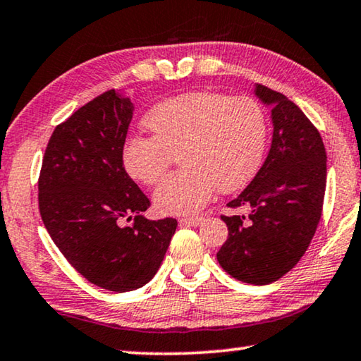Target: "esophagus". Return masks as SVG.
Masks as SVG:
<instances>
[{"instance_id":"34e87169","label":"esophagus","mask_w":361,"mask_h":361,"mask_svg":"<svg viewBox=\"0 0 361 361\" xmlns=\"http://www.w3.org/2000/svg\"><path fill=\"white\" fill-rule=\"evenodd\" d=\"M202 217H183L180 219V225H191V227H197L202 224Z\"/></svg>"}]
</instances>
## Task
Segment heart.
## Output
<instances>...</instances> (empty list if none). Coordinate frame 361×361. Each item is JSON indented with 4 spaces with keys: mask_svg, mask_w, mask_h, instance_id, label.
Instances as JSON below:
<instances>
[{
    "mask_svg": "<svg viewBox=\"0 0 361 361\" xmlns=\"http://www.w3.org/2000/svg\"><path fill=\"white\" fill-rule=\"evenodd\" d=\"M144 126L152 137H129L123 166L141 185L157 186L178 154L183 169L154 195L155 209L166 215L197 212L215 188L232 192L248 185L266 149V113L251 97L181 94L150 109Z\"/></svg>",
    "mask_w": 361,
    "mask_h": 361,
    "instance_id": "1",
    "label": "heart"
}]
</instances>
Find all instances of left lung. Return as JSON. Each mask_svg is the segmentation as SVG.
Masks as SVG:
<instances>
[{"mask_svg":"<svg viewBox=\"0 0 361 361\" xmlns=\"http://www.w3.org/2000/svg\"><path fill=\"white\" fill-rule=\"evenodd\" d=\"M271 106L272 142L255 178L228 202L245 215H222L228 238L217 252L222 269L238 281L267 285L301 259L318 228L326 191V149L303 111L281 92L256 84Z\"/></svg>","mask_w":361,"mask_h":361,"instance_id":"left-lung-1","label":"left lung"}]
</instances>
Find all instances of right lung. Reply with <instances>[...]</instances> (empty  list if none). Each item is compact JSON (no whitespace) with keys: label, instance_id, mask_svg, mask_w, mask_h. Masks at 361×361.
Instances as JSON below:
<instances>
[{"label":"right lung","instance_id":"1","mask_svg":"<svg viewBox=\"0 0 361 361\" xmlns=\"http://www.w3.org/2000/svg\"><path fill=\"white\" fill-rule=\"evenodd\" d=\"M133 110L115 89L80 106L53 131L39 178L40 215L58 250L90 283L118 293L157 274L178 225L141 215L150 202L123 166Z\"/></svg>","mask_w":361,"mask_h":361}]
</instances>
